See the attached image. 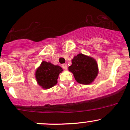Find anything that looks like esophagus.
<instances>
[{"label":"esophagus","mask_w":130,"mask_h":130,"mask_svg":"<svg viewBox=\"0 0 130 130\" xmlns=\"http://www.w3.org/2000/svg\"><path fill=\"white\" fill-rule=\"evenodd\" d=\"M62 68L63 69H65V70H66V69H67V65L66 63L62 64Z\"/></svg>","instance_id":"esophagus-1"}]
</instances>
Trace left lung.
<instances>
[{"mask_svg":"<svg viewBox=\"0 0 130 130\" xmlns=\"http://www.w3.org/2000/svg\"><path fill=\"white\" fill-rule=\"evenodd\" d=\"M72 63L69 71L73 73L75 79L81 84H89L98 75V64L92 57L80 53L74 57Z\"/></svg>","mask_w":130,"mask_h":130,"instance_id":"left-lung-1","label":"left lung"}]
</instances>
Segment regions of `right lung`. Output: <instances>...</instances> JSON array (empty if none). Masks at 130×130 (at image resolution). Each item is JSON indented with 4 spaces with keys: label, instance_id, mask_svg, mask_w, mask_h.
Instances as JSON below:
<instances>
[{
    "label": "right lung",
    "instance_id": "add662e5",
    "mask_svg": "<svg viewBox=\"0 0 130 130\" xmlns=\"http://www.w3.org/2000/svg\"><path fill=\"white\" fill-rule=\"evenodd\" d=\"M63 71L60 66L43 61L36 72V80L43 89H50L57 84L59 73Z\"/></svg>",
    "mask_w": 130,
    "mask_h": 130
}]
</instances>
